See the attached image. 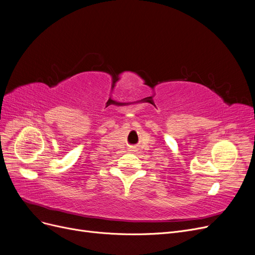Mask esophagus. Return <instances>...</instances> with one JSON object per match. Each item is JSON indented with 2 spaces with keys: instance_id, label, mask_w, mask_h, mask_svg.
I'll use <instances>...</instances> for the list:
<instances>
[{
  "instance_id": "1",
  "label": "esophagus",
  "mask_w": 255,
  "mask_h": 255,
  "mask_svg": "<svg viewBox=\"0 0 255 255\" xmlns=\"http://www.w3.org/2000/svg\"><path fill=\"white\" fill-rule=\"evenodd\" d=\"M135 148L134 147H129V151H134Z\"/></svg>"
}]
</instances>
